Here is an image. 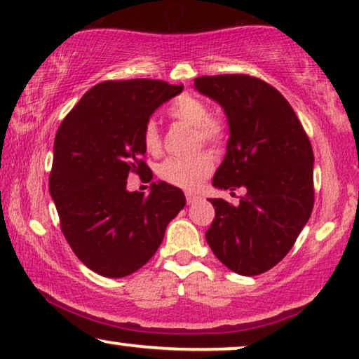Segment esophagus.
Returning <instances> with one entry per match:
<instances>
[{
  "label": "esophagus",
  "instance_id": "esophagus-1",
  "mask_svg": "<svg viewBox=\"0 0 359 359\" xmlns=\"http://www.w3.org/2000/svg\"><path fill=\"white\" fill-rule=\"evenodd\" d=\"M198 199H201V196L199 194H196V193H186V201H188V204H193V203H196V201Z\"/></svg>",
  "mask_w": 359,
  "mask_h": 359
}]
</instances>
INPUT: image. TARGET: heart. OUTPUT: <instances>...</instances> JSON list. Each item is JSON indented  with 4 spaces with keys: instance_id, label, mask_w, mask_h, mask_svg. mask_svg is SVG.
Returning <instances> with one entry per match:
<instances>
[{
    "instance_id": "heart-1",
    "label": "heart",
    "mask_w": 359,
    "mask_h": 359,
    "mask_svg": "<svg viewBox=\"0 0 359 359\" xmlns=\"http://www.w3.org/2000/svg\"><path fill=\"white\" fill-rule=\"evenodd\" d=\"M168 114L173 121L183 122L186 126L194 127L196 140L198 144H208L219 147L225 140L229 132V126L224 117L212 116L209 112L208 102L201 97L184 93L170 102ZM142 145L147 154L160 155L161 151V135L155 122H147L142 129ZM214 170V156L209 151L191 156V158H178L171 156L158 165L160 180L171 186L181 189H194L201 184V181L208 178Z\"/></svg>"
}]
</instances>
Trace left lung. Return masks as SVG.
Here are the masks:
<instances>
[{"label": "left lung", "instance_id": "1", "mask_svg": "<svg viewBox=\"0 0 359 359\" xmlns=\"http://www.w3.org/2000/svg\"><path fill=\"white\" fill-rule=\"evenodd\" d=\"M224 107L230 139L212 184L245 188L238 205L209 199L210 250L233 273L257 276L281 262L313 208V151L296 112L276 88L250 75L194 78Z\"/></svg>", "mask_w": 359, "mask_h": 359}]
</instances>
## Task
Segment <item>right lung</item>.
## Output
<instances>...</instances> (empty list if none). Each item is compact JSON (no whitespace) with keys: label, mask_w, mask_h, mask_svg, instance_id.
Listing matches in <instances>:
<instances>
[{"label":"right lung","mask_w":359,"mask_h":359,"mask_svg":"<svg viewBox=\"0 0 359 359\" xmlns=\"http://www.w3.org/2000/svg\"><path fill=\"white\" fill-rule=\"evenodd\" d=\"M183 85L160 80H107L85 93L58 127L48 188L60 229L91 271L124 278L144 266L163 242L186 199L163 181L150 194L129 193L127 176L151 181L142 129Z\"/></svg>","instance_id":"right-lung-1"}]
</instances>
